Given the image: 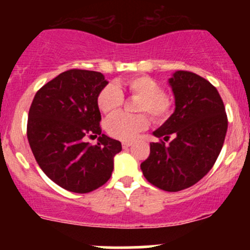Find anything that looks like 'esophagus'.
<instances>
[{"label": "esophagus", "mask_w": 250, "mask_h": 250, "mask_svg": "<svg viewBox=\"0 0 250 250\" xmlns=\"http://www.w3.org/2000/svg\"><path fill=\"white\" fill-rule=\"evenodd\" d=\"M131 146V142H122V147H123V149H127L128 147H130Z\"/></svg>", "instance_id": "34e87169"}]
</instances>
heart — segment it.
Returning <instances> with one entry per match:
<instances>
[{
    "instance_id": "heart-1",
    "label": "heart",
    "mask_w": 250,
    "mask_h": 250,
    "mask_svg": "<svg viewBox=\"0 0 250 250\" xmlns=\"http://www.w3.org/2000/svg\"><path fill=\"white\" fill-rule=\"evenodd\" d=\"M125 94L136 99L135 111L146 113L155 123H163L170 117L174 110V100L163 91L162 85L148 75L130 77L117 84H108L97 95V107L105 115H114L125 103ZM146 114L129 116L117 114L110 117L105 125L108 134L122 141H131L149 125Z\"/></svg>"
}]
</instances>
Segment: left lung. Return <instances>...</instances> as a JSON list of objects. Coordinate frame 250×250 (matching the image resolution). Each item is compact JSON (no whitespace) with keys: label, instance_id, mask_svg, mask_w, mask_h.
<instances>
[{"label":"left lung","instance_id":"8db88e82","mask_svg":"<svg viewBox=\"0 0 250 250\" xmlns=\"http://www.w3.org/2000/svg\"><path fill=\"white\" fill-rule=\"evenodd\" d=\"M169 83L176 108L154 131L159 142L150 143V154L141 169L149 183L174 193L194 186L213 168L225 142L228 119L219 91L206 79L179 70Z\"/></svg>","mask_w":250,"mask_h":250}]
</instances>
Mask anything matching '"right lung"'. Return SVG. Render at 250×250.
Instances as JSON below:
<instances>
[{"mask_svg": "<svg viewBox=\"0 0 250 250\" xmlns=\"http://www.w3.org/2000/svg\"><path fill=\"white\" fill-rule=\"evenodd\" d=\"M107 81L99 71L69 69L45 83L31 102L27 137L36 162L65 190L85 194L110 179L121 142L101 134L97 95ZM99 135L90 146L85 137Z\"/></svg>", "mask_w": 250, "mask_h": 250, "instance_id": "add662e5", "label": "right lung"}]
</instances>
